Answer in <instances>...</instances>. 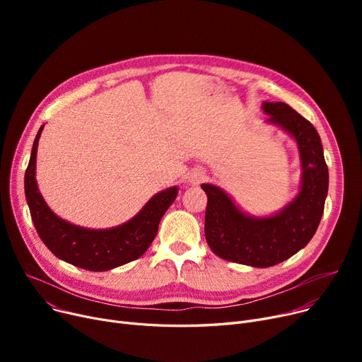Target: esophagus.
Masks as SVG:
<instances>
[{
    "instance_id": "1",
    "label": "esophagus",
    "mask_w": 362,
    "mask_h": 362,
    "mask_svg": "<svg viewBox=\"0 0 362 362\" xmlns=\"http://www.w3.org/2000/svg\"><path fill=\"white\" fill-rule=\"evenodd\" d=\"M204 179H205L204 171H194V173L191 175V177H189V180H191L192 183H199Z\"/></svg>"
}]
</instances>
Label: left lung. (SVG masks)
Wrapping results in <instances>:
<instances>
[{
  "mask_svg": "<svg viewBox=\"0 0 362 362\" xmlns=\"http://www.w3.org/2000/svg\"><path fill=\"white\" fill-rule=\"evenodd\" d=\"M269 123L280 126L296 141L302 180L296 198L272 217L243 214L226 192L204 183L206 194L205 239L223 259L272 267L305 246L320 224L329 189V170L315 127L284 103H264Z\"/></svg>",
  "mask_w": 362,
  "mask_h": 362,
  "instance_id": "obj_1",
  "label": "left lung"
}]
</instances>
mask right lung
Here are the masks:
<instances>
[{
    "instance_id": "right-lung-1",
    "label": "right lung",
    "mask_w": 362,
    "mask_h": 362,
    "mask_svg": "<svg viewBox=\"0 0 362 362\" xmlns=\"http://www.w3.org/2000/svg\"><path fill=\"white\" fill-rule=\"evenodd\" d=\"M44 126L37 130L25 173V194L35 229L47 248L60 259L89 272H105L138 259L154 240L158 224L177 197V187H168L152 197L142 210L122 226L105 230L85 229L57 217L37 189L36 151Z\"/></svg>"
}]
</instances>
